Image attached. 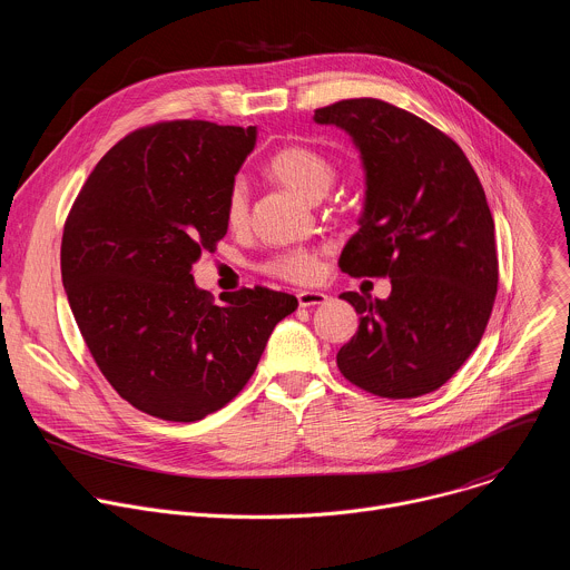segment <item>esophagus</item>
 <instances>
[{"label":"esophagus","instance_id":"34e87169","mask_svg":"<svg viewBox=\"0 0 570 570\" xmlns=\"http://www.w3.org/2000/svg\"><path fill=\"white\" fill-rule=\"evenodd\" d=\"M297 302L302 308H308V306H322L328 302V295L326 293H320V291H302L297 293Z\"/></svg>","mask_w":570,"mask_h":570}]
</instances>
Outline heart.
Masks as SVG:
<instances>
[{
    "instance_id": "heart-1",
    "label": "heart",
    "mask_w": 570,
    "mask_h": 570,
    "mask_svg": "<svg viewBox=\"0 0 570 570\" xmlns=\"http://www.w3.org/2000/svg\"><path fill=\"white\" fill-rule=\"evenodd\" d=\"M268 171L291 193L306 202L322 199L333 183V165L320 151L302 145L282 147L268 163ZM248 217V185L244 178L233 180L226 197V222L242 226ZM268 273L295 284H308L320 273V259L313 250H291L275 257Z\"/></svg>"
}]
</instances>
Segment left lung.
Here are the masks:
<instances>
[{"mask_svg": "<svg viewBox=\"0 0 570 570\" xmlns=\"http://www.w3.org/2000/svg\"><path fill=\"white\" fill-rule=\"evenodd\" d=\"M348 134L364 171L351 277L392 279L387 299L342 293L360 326L337 351L348 383L383 399L436 392L476 348L497 295L494 222L463 149L419 116L375 98L315 109Z\"/></svg>", "mask_w": 570, "mask_h": 570, "instance_id": "obj_1", "label": "left lung"}]
</instances>
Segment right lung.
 Returning a JSON list of instances; mask_svg holds the SVG:
<instances>
[{
	"label": "right lung",
	"mask_w": 570,
	"mask_h": 570,
	"mask_svg": "<svg viewBox=\"0 0 570 570\" xmlns=\"http://www.w3.org/2000/svg\"><path fill=\"white\" fill-rule=\"evenodd\" d=\"M257 127L174 120L138 129L94 167L62 235V284L109 385L136 410L195 423L230 403L286 315L288 293L213 304L189 275L226 237V197Z\"/></svg>",
	"instance_id": "right-lung-1"
}]
</instances>
